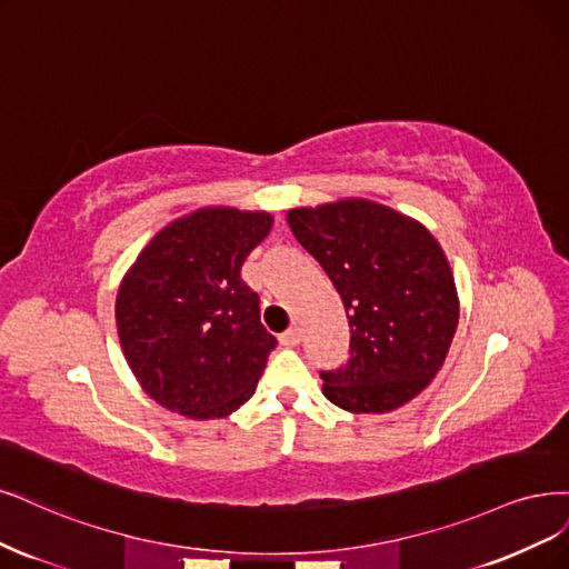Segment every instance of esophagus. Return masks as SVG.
Returning <instances> with one entry per match:
<instances>
[{"label": "esophagus", "mask_w": 569, "mask_h": 569, "mask_svg": "<svg viewBox=\"0 0 569 569\" xmlns=\"http://www.w3.org/2000/svg\"><path fill=\"white\" fill-rule=\"evenodd\" d=\"M280 343L284 346V348H293V346H299L301 343V329L299 327H289L284 335L280 337Z\"/></svg>", "instance_id": "esophagus-1"}]
</instances>
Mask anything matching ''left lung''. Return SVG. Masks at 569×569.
<instances>
[{
    "instance_id": "1",
    "label": "left lung",
    "mask_w": 569,
    "mask_h": 569,
    "mask_svg": "<svg viewBox=\"0 0 569 569\" xmlns=\"http://www.w3.org/2000/svg\"><path fill=\"white\" fill-rule=\"evenodd\" d=\"M287 223L337 287L350 327L346 365L320 371L325 398L381 415L419 396L459 322L452 270L433 234L365 200L291 209Z\"/></svg>"
}]
</instances>
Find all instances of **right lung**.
<instances>
[{
  "label": "right lung",
  "instance_id": "add662e5",
  "mask_svg": "<svg viewBox=\"0 0 569 569\" xmlns=\"http://www.w3.org/2000/svg\"><path fill=\"white\" fill-rule=\"evenodd\" d=\"M268 213L200 209L169 223L141 251L117 293V331L146 393L190 419L244 405L278 339L261 325L242 263Z\"/></svg>",
  "mask_w": 569,
  "mask_h": 569
}]
</instances>
